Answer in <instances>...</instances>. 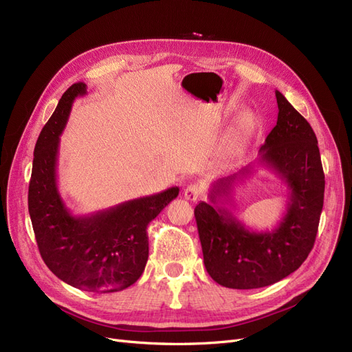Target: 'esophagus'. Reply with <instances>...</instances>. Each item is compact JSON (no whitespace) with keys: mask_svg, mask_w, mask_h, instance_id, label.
<instances>
[{"mask_svg":"<svg viewBox=\"0 0 352 352\" xmlns=\"http://www.w3.org/2000/svg\"><path fill=\"white\" fill-rule=\"evenodd\" d=\"M184 193H185V198H186L188 201L196 202V201H198V199L201 198V196H202V188H201L199 185H196V184L188 185V186L185 188Z\"/></svg>","mask_w":352,"mask_h":352,"instance_id":"esophagus-1","label":"esophagus"}]
</instances>
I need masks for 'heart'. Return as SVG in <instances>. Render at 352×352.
Here are the masks:
<instances>
[{"label":"heart","instance_id":"obj_1","mask_svg":"<svg viewBox=\"0 0 352 352\" xmlns=\"http://www.w3.org/2000/svg\"><path fill=\"white\" fill-rule=\"evenodd\" d=\"M257 117L252 111H243L231 125V129L225 137L223 146L221 148V159L230 160L238 153H241L251 142L257 131Z\"/></svg>","mask_w":352,"mask_h":352}]
</instances>
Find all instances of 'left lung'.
I'll return each instance as SVG.
<instances>
[{
    "label": "left lung",
    "mask_w": 352,
    "mask_h": 352,
    "mask_svg": "<svg viewBox=\"0 0 352 352\" xmlns=\"http://www.w3.org/2000/svg\"><path fill=\"white\" fill-rule=\"evenodd\" d=\"M276 127L260 148L257 163L283 182L285 215L272 231H252L231 210L232 192L252 164L210 184L209 202L195 208L206 272L230 289L270 286L296 272L314 248L325 192L316 135L282 92Z\"/></svg>",
    "instance_id": "obj_1"
}]
</instances>
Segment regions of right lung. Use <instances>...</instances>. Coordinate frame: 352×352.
Wrapping results in <instances>:
<instances>
[{"label":"right lung","mask_w":352,"mask_h":352,"mask_svg":"<svg viewBox=\"0 0 352 352\" xmlns=\"http://www.w3.org/2000/svg\"><path fill=\"white\" fill-rule=\"evenodd\" d=\"M85 83H74L60 98L34 147L29 186V212L40 256L65 283L96 293L134 285L148 258L147 225L179 195L163 192L125 201L88 215H74L58 188L60 135Z\"/></svg>","instance_id":"right-lung-1"}]
</instances>
